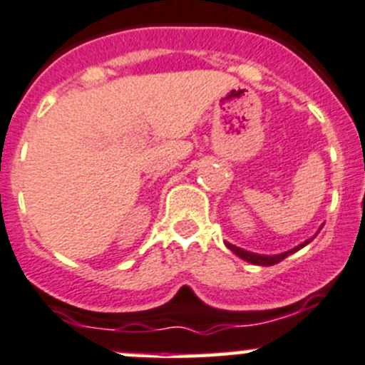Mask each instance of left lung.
Wrapping results in <instances>:
<instances>
[{"mask_svg":"<svg viewBox=\"0 0 365 365\" xmlns=\"http://www.w3.org/2000/svg\"><path fill=\"white\" fill-rule=\"evenodd\" d=\"M312 238H314V237H312ZM312 238H311V240H312ZM311 240L304 242V244L298 245V247H295V249H292V251H288V252H284V254H277V256H259V254L247 252V251H244V249L235 247V245H231V244H226V247L231 249V251L237 254V256H240L242 259L249 261V263H252V264H263V267H272V264H275V263H281V261L284 259V257H288L289 254L297 252L298 249L305 247V245H307Z\"/></svg>","mask_w":365,"mask_h":365,"instance_id":"left-lung-1","label":"left lung"}]
</instances>
